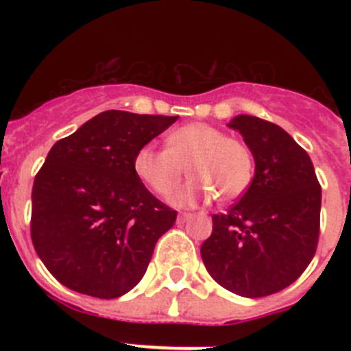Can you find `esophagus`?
<instances>
[{
	"label": "esophagus",
	"instance_id": "esophagus-1",
	"mask_svg": "<svg viewBox=\"0 0 351 351\" xmlns=\"http://www.w3.org/2000/svg\"><path fill=\"white\" fill-rule=\"evenodd\" d=\"M190 215H192V214H189V212H180V214H178V224H183L185 221H189Z\"/></svg>",
	"mask_w": 351,
	"mask_h": 351
}]
</instances>
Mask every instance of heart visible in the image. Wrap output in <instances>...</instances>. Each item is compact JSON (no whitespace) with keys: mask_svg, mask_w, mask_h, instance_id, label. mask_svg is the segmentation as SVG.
Returning a JSON list of instances; mask_svg holds the SVG:
<instances>
[{"mask_svg":"<svg viewBox=\"0 0 351 351\" xmlns=\"http://www.w3.org/2000/svg\"><path fill=\"white\" fill-rule=\"evenodd\" d=\"M190 178L169 193L176 207H190L215 195L232 202L250 189L254 175L253 153L246 143L208 123H189L166 136V149L146 144L134 156V171L144 185L165 195L182 178Z\"/></svg>","mask_w":351,"mask_h":351,"instance_id":"obj_1","label":"heart"}]
</instances>
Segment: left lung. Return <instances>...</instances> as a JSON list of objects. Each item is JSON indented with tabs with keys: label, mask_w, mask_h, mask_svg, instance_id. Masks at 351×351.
<instances>
[{
	"label": "left lung",
	"mask_w": 351,
	"mask_h": 351,
	"mask_svg": "<svg viewBox=\"0 0 351 351\" xmlns=\"http://www.w3.org/2000/svg\"><path fill=\"white\" fill-rule=\"evenodd\" d=\"M229 127L253 153L254 176L228 212L212 215L200 254L219 285L256 299L293 284L314 258L321 185L309 154L282 127L251 115Z\"/></svg>",
	"instance_id": "left-lung-1"
}]
</instances>
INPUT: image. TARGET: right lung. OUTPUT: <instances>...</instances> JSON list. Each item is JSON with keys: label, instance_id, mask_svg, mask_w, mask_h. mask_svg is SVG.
Here are the masks:
<instances>
[{"label": "right lung", "instance_id": "add662e5", "mask_svg": "<svg viewBox=\"0 0 351 351\" xmlns=\"http://www.w3.org/2000/svg\"><path fill=\"white\" fill-rule=\"evenodd\" d=\"M176 119L107 110L49 151L32 189L30 234L67 289L117 299L144 277L176 210L144 186L134 156Z\"/></svg>", "mask_w": 351, "mask_h": 351}]
</instances>
